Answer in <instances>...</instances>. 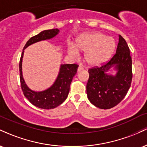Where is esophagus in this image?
Here are the masks:
<instances>
[{
	"label": "esophagus",
	"instance_id": "esophagus-1",
	"mask_svg": "<svg viewBox=\"0 0 147 147\" xmlns=\"http://www.w3.org/2000/svg\"><path fill=\"white\" fill-rule=\"evenodd\" d=\"M83 69H84V68L82 66V65H79V66L78 67V68H77V72L81 71V70H82Z\"/></svg>",
	"mask_w": 147,
	"mask_h": 147
}]
</instances>
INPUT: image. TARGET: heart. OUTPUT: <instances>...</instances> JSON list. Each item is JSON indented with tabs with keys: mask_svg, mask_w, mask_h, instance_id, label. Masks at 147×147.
<instances>
[{
	"mask_svg": "<svg viewBox=\"0 0 147 147\" xmlns=\"http://www.w3.org/2000/svg\"><path fill=\"white\" fill-rule=\"evenodd\" d=\"M115 48V42L112 37L106 36L99 32L82 34L76 41V47L71 45L68 53L73 57L79 56V51L85 52L84 57L88 64L96 66L102 65L109 59Z\"/></svg>",
	"mask_w": 147,
	"mask_h": 147,
	"instance_id": "obj_1",
	"label": "heart"
}]
</instances>
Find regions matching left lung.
Returning a JSON list of instances; mask_svg holds the SVG:
<instances>
[{"mask_svg": "<svg viewBox=\"0 0 147 147\" xmlns=\"http://www.w3.org/2000/svg\"><path fill=\"white\" fill-rule=\"evenodd\" d=\"M115 66V76L106 73ZM89 79L86 92L89 101L101 109H109L117 105L124 98L132 81V59L130 50L123 37L119 35L116 53L107 63L88 70Z\"/></svg>", "mask_w": 147, "mask_h": 147, "instance_id": "8db88e82", "label": "left lung"}]
</instances>
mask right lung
<instances>
[{"instance_id": "1", "label": "right lung", "mask_w": 147, "mask_h": 147, "mask_svg": "<svg viewBox=\"0 0 147 147\" xmlns=\"http://www.w3.org/2000/svg\"><path fill=\"white\" fill-rule=\"evenodd\" d=\"M58 29L47 30L34 36L28 40L23 48L19 62L20 81L21 86L25 97L31 104L36 107L43 109H52L61 104L68 97L70 86L72 78L77 73L79 65L77 64H63L61 65L58 77L51 87L47 90L35 92L30 90L23 79L22 75V60L24 50L29 45L43 40L50 39L59 33Z\"/></svg>"}]
</instances>
